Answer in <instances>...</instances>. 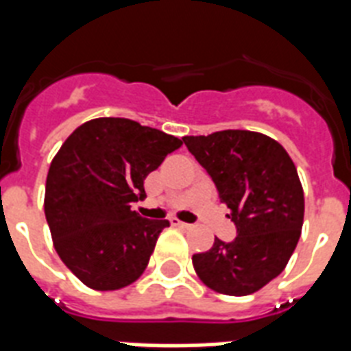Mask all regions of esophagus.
I'll return each instance as SVG.
<instances>
[{"label": "esophagus", "instance_id": "obj_1", "mask_svg": "<svg viewBox=\"0 0 351 351\" xmlns=\"http://www.w3.org/2000/svg\"><path fill=\"white\" fill-rule=\"evenodd\" d=\"M169 222H171V226H175V228H182V230H189V228H191V226L186 224V222H182V220L175 219V217H173V219H169Z\"/></svg>", "mask_w": 351, "mask_h": 351}]
</instances>
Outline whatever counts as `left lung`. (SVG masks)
I'll use <instances>...</instances> for the list:
<instances>
[{"mask_svg":"<svg viewBox=\"0 0 351 351\" xmlns=\"http://www.w3.org/2000/svg\"><path fill=\"white\" fill-rule=\"evenodd\" d=\"M182 140L237 226L234 240L215 239L211 250L193 255L195 271L219 293H255L282 273L299 242L304 191L293 160L262 132L228 129Z\"/></svg>","mask_w":351,"mask_h":351,"instance_id":"left-lung-1","label":"left lung"}]
</instances>
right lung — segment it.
<instances>
[{"label":"right lung","mask_w":351,"mask_h":351,"mask_svg":"<svg viewBox=\"0 0 351 351\" xmlns=\"http://www.w3.org/2000/svg\"><path fill=\"white\" fill-rule=\"evenodd\" d=\"M182 140L127 118L80 125L52 160L45 219L63 264L93 289L112 291L136 280L167 220L142 219L132 202L143 180Z\"/></svg>","instance_id":"add662e5"}]
</instances>
